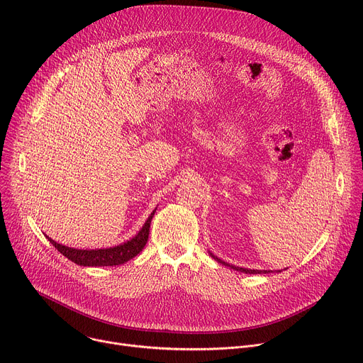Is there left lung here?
<instances>
[{"label":"left lung","instance_id":"1","mask_svg":"<svg viewBox=\"0 0 363 363\" xmlns=\"http://www.w3.org/2000/svg\"><path fill=\"white\" fill-rule=\"evenodd\" d=\"M211 254V252H210ZM213 255V258L214 260H217L218 263H221V264H224V266H227V267H230V269H233V270H237V272H240V273H245V274H269V273H272L270 270H251V269H242V267H235V266H233V264H228V263H225V262H223L221 258H218V257H216L214 254H211ZM280 272V270H279Z\"/></svg>","mask_w":363,"mask_h":363}]
</instances>
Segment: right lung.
<instances>
[{
	"label": "right lung",
	"instance_id": "right-lung-1",
	"mask_svg": "<svg viewBox=\"0 0 363 363\" xmlns=\"http://www.w3.org/2000/svg\"><path fill=\"white\" fill-rule=\"evenodd\" d=\"M155 211L157 210L152 211V214L147 217L143 227L139 230V233L133 238H130L129 241H126L121 245H116V247L99 248V250H77V248H72V247L59 244L55 240L48 238L47 235L45 237L65 257H67L69 260H72L73 263H76L79 266H84V267L119 266V264L129 262L130 258H133L135 255H138L146 245L147 237H149L150 221H152V217L155 216Z\"/></svg>",
	"mask_w": 363,
	"mask_h": 363
}]
</instances>
